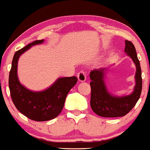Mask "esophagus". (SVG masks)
Wrapping results in <instances>:
<instances>
[{
	"label": "esophagus",
	"mask_w": 150,
	"mask_h": 150,
	"mask_svg": "<svg viewBox=\"0 0 150 150\" xmlns=\"http://www.w3.org/2000/svg\"><path fill=\"white\" fill-rule=\"evenodd\" d=\"M77 78L80 82H84L86 80V75L83 70H81L77 73Z\"/></svg>",
	"instance_id": "esophagus-1"
}]
</instances>
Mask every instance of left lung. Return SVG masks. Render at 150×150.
Listing matches in <instances>:
<instances>
[{
  "label": "left lung",
  "instance_id": "obj_1",
  "mask_svg": "<svg viewBox=\"0 0 150 150\" xmlns=\"http://www.w3.org/2000/svg\"><path fill=\"white\" fill-rule=\"evenodd\" d=\"M124 51L132 59L136 66V85L133 93L124 96H115L108 92L104 77L108 68H102L90 72L91 100L90 105L96 115L103 117H123L128 114L140 98L142 91V75L136 48L131 41L125 40Z\"/></svg>",
  "mask_w": 150,
  "mask_h": 150
}]
</instances>
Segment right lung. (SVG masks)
I'll return each mask as SVG.
<instances>
[{"instance_id":"right-lung-1","label":"right lung","mask_w":150,"mask_h":150,"mask_svg":"<svg viewBox=\"0 0 150 150\" xmlns=\"http://www.w3.org/2000/svg\"><path fill=\"white\" fill-rule=\"evenodd\" d=\"M44 40H35L14 54L9 75V88L12 102L23 115L37 122L51 120L61 113L70 90L76 84V77H61L51 86L42 91H33L19 82L17 64L20 56L31 46L41 44Z\"/></svg>"}]
</instances>
